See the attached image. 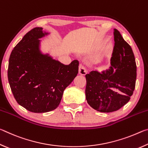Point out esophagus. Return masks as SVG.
<instances>
[{
  "label": "esophagus",
  "instance_id": "esophagus-1",
  "mask_svg": "<svg viewBox=\"0 0 148 148\" xmlns=\"http://www.w3.org/2000/svg\"><path fill=\"white\" fill-rule=\"evenodd\" d=\"M79 74L80 75H86L87 74V70L84 65L80 64L79 66Z\"/></svg>",
  "mask_w": 148,
  "mask_h": 148
}]
</instances>
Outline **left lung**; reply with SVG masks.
Wrapping results in <instances>:
<instances>
[{
    "label": "left lung",
    "mask_w": 148,
    "mask_h": 148,
    "mask_svg": "<svg viewBox=\"0 0 148 148\" xmlns=\"http://www.w3.org/2000/svg\"><path fill=\"white\" fill-rule=\"evenodd\" d=\"M114 47L111 66L101 72L86 75L87 103L101 112L118 110L129 101L135 88L136 64L131 47L114 29Z\"/></svg>",
    "instance_id": "1"
}]
</instances>
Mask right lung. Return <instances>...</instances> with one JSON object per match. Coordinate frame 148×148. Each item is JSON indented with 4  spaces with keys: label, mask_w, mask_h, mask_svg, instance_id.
Returning a JSON list of instances; mask_svg holds the SVG:
<instances>
[{
    "label": "right lung",
    "mask_w": 148,
    "mask_h": 148,
    "mask_svg": "<svg viewBox=\"0 0 148 148\" xmlns=\"http://www.w3.org/2000/svg\"><path fill=\"white\" fill-rule=\"evenodd\" d=\"M35 27L25 35L12 50L8 78L17 103L34 113L56 109L64 90L78 73L79 62L64 65L40 49L41 38L47 35Z\"/></svg>",
    "instance_id": "1"
}]
</instances>
